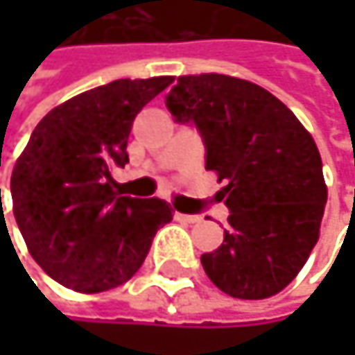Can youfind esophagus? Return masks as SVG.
<instances>
[{
  "instance_id": "1",
  "label": "esophagus",
  "mask_w": 355,
  "mask_h": 355,
  "mask_svg": "<svg viewBox=\"0 0 355 355\" xmlns=\"http://www.w3.org/2000/svg\"><path fill=\"white\" fill-rule=\"evenodd\" d=\"M175 216H177V220L189 222V224H195V222H199V220H201L197 214H175Z\"/></svg>"
}]
</instances>
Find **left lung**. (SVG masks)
Returning a JSON list of instances; mask_svg holds the SVG:
<instances>
[{
    "mask_svg": "<svg viewBox=\"0 0 355 355\" xmlns=\"http://www.w3.org/2000/svg\"><path fill=\"white\" fill-rule=\"evenodd\" d=\"M166 107L199 131L205 168L226 182L230 228L201 254L207 277L232 298L277 294L319 241L327 187L315 139L271 92L230 76H182Z\"/></svg>",
    "mask_w": 355,
    "mask_h": 355,
    "instance_id": "left-lung-1",
    "label": "left lung"
}]
</instances>
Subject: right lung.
<instances>
[{
	"instance_id": "obj_1",
	"label": "right lung",
	"mask_w": 355,
	"mask_h": 355,
	"mask_svg": "<svg viewBox=\"0 0 355 355\" xmlns=\"http://www.w3.org/2000/svg\"><path fill=\"white\" fill-rule=\"evenodd\" d=\"M171 76L114 80L53 108L35 127L12 173L14 218L33 259L65 288L107 292L141 267L173 220L164 199L129 197L110 177L125 166L137 112Z\"/></svg>"
}]
</instances>
